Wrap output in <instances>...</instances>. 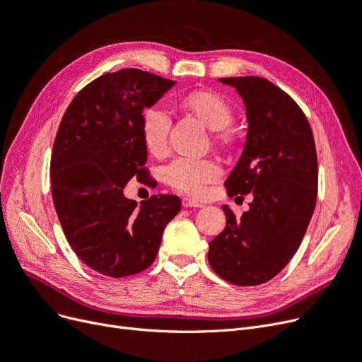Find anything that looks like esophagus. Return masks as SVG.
<instances>
[{
    "label": "esophagus",
    "mask_w": 362,
    "mask_h": 362,
    "mask_svg": "<svg viewBox=\"0 0 362 362\" xmlns=\"http://www.w3.org/2000/svg\"><path fill=\"white\" fill-rule=\"evenodd\" d=\"M182 206L188 209V207H203L204 204L202 202H198V199L185 197V198H182Z\"/></svg>",
    "instance_id": "obj_1"
}]
</instances>
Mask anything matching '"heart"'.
Returning a JSON list of instances; mask_svg holds the SVG:
<instances>
[{
	"mask_svg": "<svg viewBox=\"0 0 362 362\" xmlns=\"http://www.w3.org/2000/svg\"><path fill=\"white\" fill-rule=\"evenodd\" d=\"M183 105L211 129V137L216 143H233L230 125L234 120V109L221 93L197 90L183 98ZM170 128L171 115L165 105L156 103L146 107L141 116V134L146 149L152 155L159 156L167 151ZM221 177V165L210 158H176L164 168L165 183L191 197H203L207 186L219 182Z\"/></svg>",
	"mask_w": 362,
	"mask_h": 362,
	"instance_id": "obj_1",
	"label": "heart"
}]
</instances>
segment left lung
<instances>
[{
    "instance_id": "obj_1",
    "label": "left lung",
    "mask_w": 362,
    "mask_h": 362,
    "mask_svg": "<svg viewBox=\"0 0 362 362\" xmlns=\"http://www.w3.org/2000/svg\"><path fill=\"white\" fill-rule=\"evenodd\" d=\"M246 105L245 151L225 182L230 197L253 194L237 218L222 206L226 226L209 243V264L238 286H257L282 272L298 250L317 197L313 132L300 105L270 80L223 77Z\"/></svg>"
}]
</instances>
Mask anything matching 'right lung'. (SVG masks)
<instances>
[{
	"instance_id": "1",
	"label": "right lung",
	"mask_w": 362,
	"mask_h": 362,
	"mask_svg": "<svg viewBox=\"0 0 362 362\" xmlns=\"http://www.w3.org/2000/svg\"><path fill=\"white\" fill-rule=\"evenodd\" d=\"M173 85L137 69L105 73L77 93L59 124L50 158L53 204L76 255L104 276L151 267L180 211L176 195H152L140 206L124 195L132 177L153 180L141 116Z\"/></svg>"
}]
</instances>
